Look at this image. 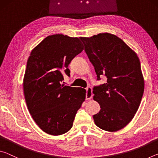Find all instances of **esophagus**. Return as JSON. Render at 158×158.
I'll use <instances>...</instances> for the list:
<instances>
[{"label": "esophagus", "instance_id": "1", "mask_svg": "<svg viewBox=\"0 0 158 158\" xmlns=\"http://www.w3.org/2000/svg\"><path fill=\"white\" fill-rule=\"evenodd\" d=\"M93 89L91 87H87L86 88V95H85V99L86 100H90V99H91L93 97Z\"/></svg>", "mask_w": 158, "mask_h": 158}]
</instances>
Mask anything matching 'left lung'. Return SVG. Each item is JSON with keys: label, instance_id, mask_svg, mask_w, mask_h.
<instances>
[{"label": "left lung", "instance_id": "obj_1", "mask_svg": "<svg viewBox=\"0 0 158 158\" xmlns=\"http://www.w3.org/2000/svg\"><path fill=\"white\" fill-rule=\"evenodd\" d=\"M95 68L98 79L106 82L94 87L93 100L101 109L93 116L95 125L108 132L121 130L132 121L140 105L144 79L135 52L115 35L105 33L80 37Z\"/></svg>", "mask_w": 158, "mask_h": 158}]
</instances>
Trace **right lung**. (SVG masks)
<instances>
[{
    "label": "right lung",
    "mask_w": 158,
    "mask_h": 158,
    "mask_svg": "<svg viewBox=\"0 0 158 158\" xmlns=\"http://www.w3.org/2000/svg\"><path fill=\"white\" fill-rule=\"evenodd\" d=\"M83 49L78 37L56 34L31 52L23 81L25 100L34 121L49 135L68 132L85 101L84 89L60 84L63 73L69 76V64Z\"/></svg>",
    "instance_id": "1"
}]
</instances>
